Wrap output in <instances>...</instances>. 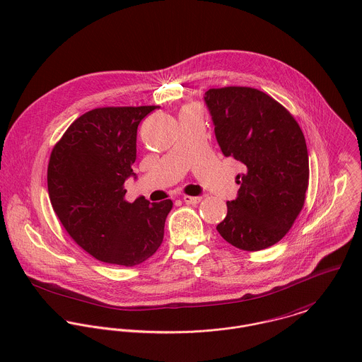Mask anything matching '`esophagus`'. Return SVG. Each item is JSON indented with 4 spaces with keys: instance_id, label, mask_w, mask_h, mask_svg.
I'll return each mask as SVG.
<instances>
[{
    "instance_id": "obj_1",
    "label": "esophagus",
    "mask_w": 362,
    "mask_h": 362,
    "mask_svg": "<svg viewBox=\"0 0 362 362\" xmlns=\"http://www.w3.org/2000/svg\"><path fill=\"white\" fill-rule=\"evenodd\" d=\"M183 202H185L186 204H197V203L202 202V197H200V196H197V197H194V196H185V197H183Z\"/></svg>"
}]
</instances>
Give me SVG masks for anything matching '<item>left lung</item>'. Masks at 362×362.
<instances>
[{
	"label": "left lung",
	"mask_w": 362,
	"mask_h": 362,
	"mask_svg": "<svg viewBox=\"0 0 362 362\" xmlns=\"http://www.w3.org/2000/svg\"><path fill=\"white\" fill-rule=\"evenodd\" d=\"M204 100L225 156L245 165L238 197L217 225L232 246L257 252L281 240L299 216L309 185L303 133L288 110L249 86L209 89Z\"/></svg>",
	"instance_id": "left-lung-1"
}]
</instances>
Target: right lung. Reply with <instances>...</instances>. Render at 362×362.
I'll use <instances>...</instances> for the list:
<instances>
[{"mask_svg": "<svg viewBox=\"0 0 362 362\" xmlns=\"http://www.w3.org/2000/svg\"><path fill=\"white\" fill-rule=\"evenodd\" d=\"M158 106L98 107L79 116L54 145L47 189L56 216L95 259L141 264L163 240L172 200L129 203L124 182L136 176L140 122Z\"/></svg>", "mask_w": 362, "mask_h": 362, "instance_id": "right-lung-1", "label": "right lung"}]
</instances>
